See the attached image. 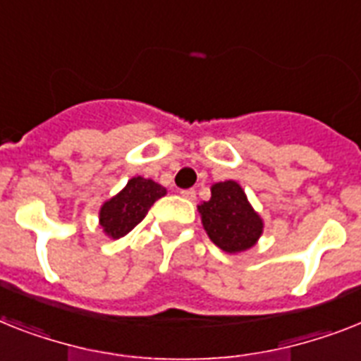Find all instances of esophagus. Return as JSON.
Instances as JSON below:
<instances>
[{"instance_id":"1","label":"esophagus","mask_w":361,"mask_h":361,"mask_svg":"<svg viewBox=\"0 0 361 361\" xmlns=\"http://www.w3.org/2000/svg\"><path fill=\"white\" fill-rule=\"evenodd\" d=\"M183 198H187V200H195L196 198V190L195 189H185V190H181L180 192Z\"/></svg>"}]
</instances>
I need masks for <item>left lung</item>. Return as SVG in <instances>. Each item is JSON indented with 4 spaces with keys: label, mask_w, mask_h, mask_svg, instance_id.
<instances>
[{
    "label": "left lung",
    "mask_w": 361,
    "mask_h": 361,
    "mask_svg": "<svg viewBox=\"0 0 361 361\" xmlns=\"http://www.w3.org/2000/svg\"><path fill=\"white\" fill-rule=\"evenodd\" d=\"M202 226L221 250L239 254L256 247L263 235L262 215L237 181L226 180L211 185V198L198 206Z\"/></svg>",
    "instance_id": "8db88e82"
}]
</instances>
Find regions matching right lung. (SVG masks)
I'll return each mask as SVG.
<instances>
[{"instance_id": "obj_1", "label": "right lung", "mask_w": 361, "mask_h": 361, "mask_svg": "<svg viewBox=\"0 0 361 361\" xmlns=\"http://www.w3.org/2000/svg\"><path fill=\"white\" fill-rule=\"evenodd\" d=\"M166 195V189L157 181L142 176H133L126 187L99 207L98 221L104 233L111 239H120L130 233L146 216L154 202Z\"/></svg>"}]
</instances>
